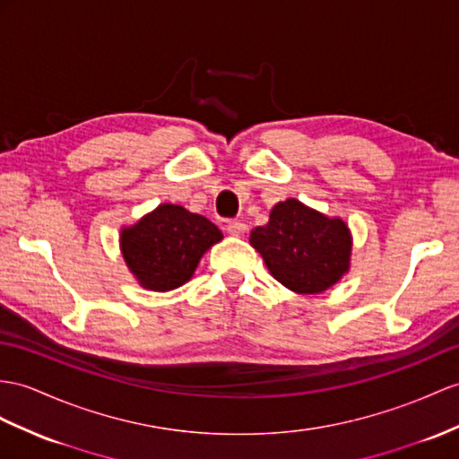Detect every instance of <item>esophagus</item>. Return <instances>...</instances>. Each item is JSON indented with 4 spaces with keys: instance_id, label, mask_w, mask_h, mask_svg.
Wrapping results in <instances>:
<instances>
[{
    "instance_id": "obj_1",
    "label": "esophagus",
    "mask_w": 459,
    "mask_h": 459,
    "mask_svg": "<svg viewBox=\"0 0 459 459\" xmlns=\"http://www.w3.org/2000/svg\"><path fill=\"white\" fill-rule=\"evenodd\" d=\"M226 231L230 233V236H243V233L247 231V226H245V223L239 220H230L226 226Z\"/></svg>"
}]
</instances>
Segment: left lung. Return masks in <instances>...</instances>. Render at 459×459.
I'll list each match as a JSON object with an SVG mask.
<instances>
[{"label":"left lung","instance_id":"obj_1","mask_svg":"<svg viewBox=\"0 0 459 459\" xmlns=\"http://www.w3.org/2000/svg\"><path fill=\"white\" fill-rule=\"evenodd\" d=\"M278 282L298 294H321L349 271L351 233L339 218H327L288 198L278 203L266 226L251 231Z\"/></svg>","mask_w":459,"mask_h":459}]
</instances>
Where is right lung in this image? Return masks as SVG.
Instances as JSON below:
<instances>
[{"instance_id":"right-lung-1","label":"right lung","mask_w":459,"mask_h":459,"mask_svg":"<svg viewBox=\"0 0 459 459\" xmlns=\"http://www.w3.org/2000/svg\"><path fill=\"white\" fill-rule=\"evenodd\" d=\"M220 239L221 231L214 223L177 204L158 206L120 236L132 274L155 292L185 284L200 256Z\"/></svg>"}]
</instances>
